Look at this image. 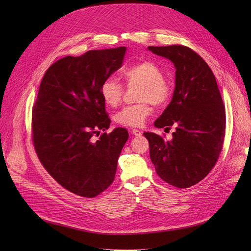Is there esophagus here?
Returning <instances> with one entry per match:
<instances>
[{"label":"esophagus","mask_w":251,"mask_h":251,"mask_svg":"<svg viewBox=\"0 0 251 251\" xmlns=\"http://www.w3.org/2000/svg\"><path fill=\"white\" fill-rule=\"evenodd\" d=\"M131 133H132V135H134V136H141V134H142L137 129H133L132 131H131Z\"/></svg>","instance_id":"esophagus-1"}]
</instances>
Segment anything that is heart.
<instances>
[{
	"label": "heart",
	"instance_id": "b5f03b06",
	"mask_svg": "<svg viewBox=\"0 0 251 251\" xmlns=\"http://www.w3.org/2000/svg\"><path fill=\"white\" fill-rule=\"evenodd\" d=\"M121 75L128 85L138 84L140 86L137 95L140 102L126 105L115 115L114 120L120 126L140 127L151 113L150 101L154 105L165 104L172 95V85L162 75L159 66L150 60L129 66ZM100 94L108 107L115 108L121 101L123 86L115 79L107 78L100 84Z\"/></svg>",
	"mask_w": 251,
	"mask_h": 251
}]
</instances>
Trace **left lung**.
Wrapping results in <instances>:
<instances>
[{
  "mask_svg": "<svg viewBox=\"0 0 251 251\" xmlns=\"http://www.w3.org/2000/svg\"><path fill=\"white\" fill-rule=\"evenodd\" d=\"M148 49L175 66L172 100L154 126H176V131L171 140L152 132L143 135L156 174L171 185L188 188L205 178L218 161L225 137V105L213 71L194 50L180 45Z\"/></svg>",
  "mask_w": 251,
  "mask_h": 251,
  "instance_id": "8db88e82",
  "label": "left lung"
}]
</instances>
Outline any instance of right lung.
<instances>
[{
    "label": "right lung",
    "mask_w": 251,
    "mask_h": 251,
    "mask_svg": "<svg viewBox=\"0 0 251 251\" xmlns=\"http://www.w3.org/2000/svg\"><path fill=\"white\" fill-rule=\"evenodd\" d=\"M125 47L92 50L50 66L32 108V141L39 161L60 185L79 196L95 197L115 179L119 155L128 139L111 120L100 87L122 67Z\"/></svg>",
    "instance_id": "add662e5"
}]
</instances>
